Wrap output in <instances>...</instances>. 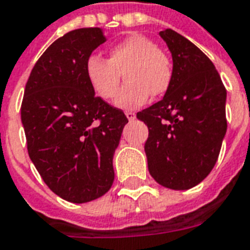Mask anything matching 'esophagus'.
Segmentation results:
<instances>
[{
  "label": "esophagus",
  "mask_w": 250,
  "mask_h": 250,
  "mask_svg": "<svg viewBox=\"0 0 250 250\" xmlns=\"http://www.w3.org/2000/svg\"><path fill=\"white\" fill-rule=\"evenodd\" d=\"M125 116H126V119L129 120V121H133V120L135 119V113H134V112H131V111L125 112Z\"/></svg>",
  "instance_id": "esophagus-1"
}]
</instances>
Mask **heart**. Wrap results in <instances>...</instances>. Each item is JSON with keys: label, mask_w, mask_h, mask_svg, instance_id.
<instances>
[{"label": "heart", "mask_w": 250, "mask_h": 250, "mask_svg": "<svg viewBox=\"0 0 250 250\" xmlns=\"http://www.w3.org/2000/svg\"><path fill=\"white\" fill-rule=\"evenodd\" d=\"M86 77L100 98H115L121 74L127 82L120 90L115 105L135 109L146 103L150 95L160 96L171 86L173 69L171 60L145 35L131 34L108 51V60L91 55L86 61Z\"/></svg>", "instance_id": "heart-1"}]
</instances>
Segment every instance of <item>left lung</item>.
<instances>
[{
	"instance_id": "8db88e82",
	"label": "left lung",
	"mask_w": 250,
	"mask_h": 250,
	"mask_svg": "<svg viewBox=\"0 0 250 250\" xmlns=\"http://www.w3.org/2000/svg\"><path fill=\"white\" fill-rule=\"evenodd\" d=\"M159 36L172 55L173 77L163 99L137 113L148 127V172L173 190L198 185L211 172L227 131L224 88L214 63L171 28Z\"/></svg>"
}]
</instances>
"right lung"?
Here are the masks:
<instances>
[{"label": "right lung", "mask_w": 250, "mask_h": 250, "mask_svg": "<svg viewBox=\"0 0 250 250\" xmlns=\"http://www.w3.org/2000/svg\"><path fill=\"white\" fill-rule=\"evenodd\" d=\"M105 42L103 28L90 27L52 42L31 71L21 108L30 159L49 189L73 204L111 189L127 124L121 109L95 96L86 77L87 59Z\"/></svg>", "instance_id": "1"}]
</instances>
